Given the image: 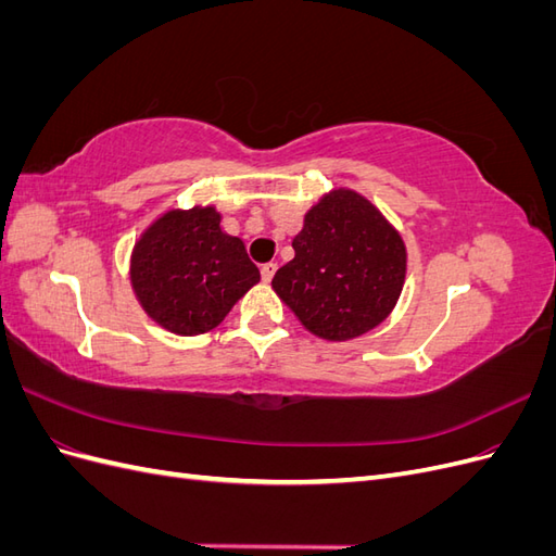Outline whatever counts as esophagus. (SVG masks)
Returning <instances> with one entry per match:
<instances>
[{
	"mask_svg": "<svg viewBox=\"0 0 556 556\" xmlns=\"http://www.w3.org/2000/svg\"><path fill=\"white\" fill-rule=\"evenodd\" d=\"M276 268H278V264H276V262H266V264H262V268H260V271H262V280H264V282L271 280V278H274V274H276Z\"/></svg>",
	"mask_w": 556,
	"mask_h": 556,
	"instance_id": "obj_1",
	"label": "esophagus"
}]
</instances>
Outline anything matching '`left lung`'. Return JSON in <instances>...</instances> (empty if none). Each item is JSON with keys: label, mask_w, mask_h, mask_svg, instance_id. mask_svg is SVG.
Instances as JSON below:
<instances>
[{"label": "left lung", "mask_w": 556, "mask_h": 556, "mask_svg": "<svg viewBox=\"0 0 556 556\" xmlns=\"http://www.w3.org/2000/svg\"><path fill=\"white\" fill-rule=\"evenodd\" d=\"M294 260L271 285L311 333L348 341L392 313L406 278V245L384 215L352 190H331L306 213Z\"/></svg>", "instance_id": "8db88e82"}]
</instances>
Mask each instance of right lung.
I'll return each mask as SVG.
<instances>
[{
  "mask_svg": "<svg viewBox=\"0 0 556 556\" xmlns=\"http://www.w3.org/2000/svg\"><path fill=\"white\" fill-rule=\"evenodd\" d=\"M131 288L157 325L180 336L217 327L260 282L241 239L220 229L213 206L169 211L134 245Z\"/></svg>",
  "mask_w": 556,
  "mask_h": 556,
  "instance_id": "add662e5",
  "label": "right lung"
}]
</instances>
